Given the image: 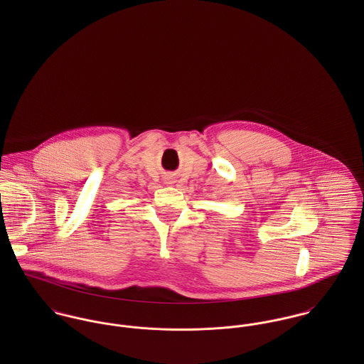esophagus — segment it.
<instances>
[{
	"label": "esophagus",
	"instance_id": "34e87169",
	"mask_svg": "<svg viewBox=\"0 0 364 364\" xmlns=\"http://www.w3.org/2000/svg\"><path fill=\"white\" fill-rule=\"evenodd\" d=\"M166 183H169V185H171V183H172V181H166Z\"/></svg>",
	"mask_w": 364,
	"mask_h": 364
}]
</instances>
